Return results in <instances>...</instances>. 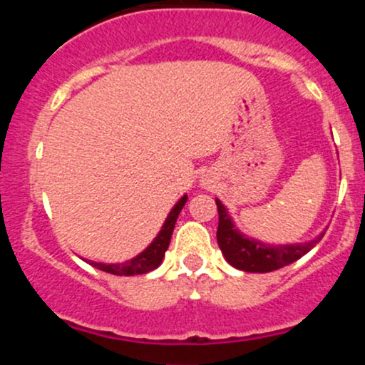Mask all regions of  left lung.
I'll use <instances>...</instances> for the list:
<instances>
[{"label": "left lung", "mask_w": 365, "mask_h": 365, "mask_svg": "<svg viewBox=\"0 0 365 365\" xmlns=\"http://www.w3.org/2000/svg\"><path fill=\"white\" fill-rule=\"evenodd\" d=\"M217 215H220V223H217V245L225 259L237 269L247 271V273H269L279 267L288 266L305 255L314 245L319 244L324 233L316 238V240L305 242V244L295 245H267L257 240L245 238L233 226L228 212L223 204L216 199Z\"/></svg>", "instance_id": "8db88e82"}]
</instances>
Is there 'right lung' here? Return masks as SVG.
I'll use <instances>...</instances> for the list:
<instances>
[{
    "instance_id": "right-lung-1",
    "label": "right lung",
    "mask_w": 365,
    "mask_h": 365,
    "mask_svg": "<svg viewBox=\"0 0 365 365\" xmlns=\"http://www.w3.org/2000/svg\"><path fill=\"white\" fill-rule=\"evenodd\" d=\"M185 202H187V195H183L182 199L175 204V207L170 211L165 225H163L161 232L158 233L156 238H154L153 244H150L144 252L137 255V257L130 259V261L121 262V264H103V262H94V261H87V262H89L91 266L98 267V269L106 271V273H111L116 276L145 274L149 273V271L156 269L159 264L163 262V257H165L166 249H168L170 245L175 223H177V217L180 215V211L183 209V206H185Z\"/></svg>"
}]
</instances>
